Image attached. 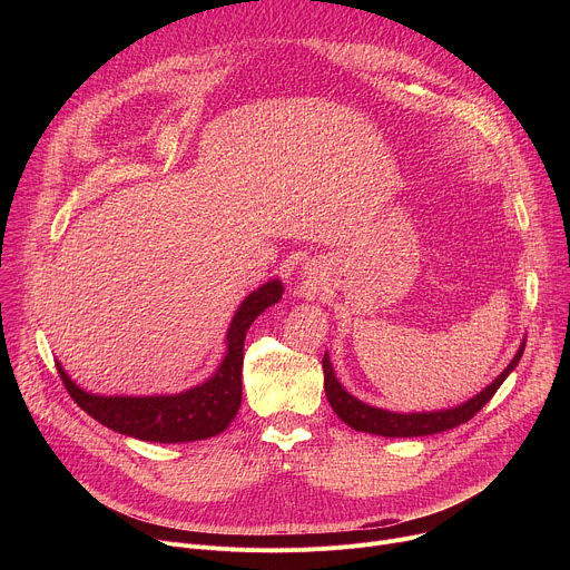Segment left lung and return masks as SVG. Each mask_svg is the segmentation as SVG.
<instances>
[{
	"label": "left lung",
	"instance_id": "1",
	"mask_svg": "<svg viewBox=\"0 0 570 570\" xmlns=\"http://www.w3.org/2000/svg\"><path fill=\"white\" fill-rule=\"evenodd\" d=\"M525 345L521 343L517 356L512 358V363L503 370V374L487 385L480 394H475L473 399L464 401L458 409L451 411H438V413H411V415H401V413H390V411H381V409H372V405L358 401L356 396H352L336 379L330 354H324L322 358V370H324V392H327V401L332 403L334 413L354 431H363V433H372V435H383V438H420V435H435L449 429H455L464 422H469L482 405L490 401L497 390L501 387V383L508 379V374L519 365L521 356H523Z\"/></svg>",
	"mask_w": 570,
	"mask_h": 570
}]
</instances>
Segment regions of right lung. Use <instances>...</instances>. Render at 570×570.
Masks as SVG:
<instances>
[{
	"label": "right lung",
	"instance_id": "obj_1",
	"mask_svg": "<svg viewBox=\"0 0 570 570\" xmlns=\"http://www.w3.org/2000/svg\"><path fill=\"white\" fill-rule=\"evenodd\" d=\"M284 286L273 279L250 293L232 317L227 332V352L216 374L187 392L171 396H99L80 390L56 363L69 396L90 417L104 426L146 442H196L223 433L240 405V367L243 341L250 324L275 302L282 299Z\"/></svg>",
	"mask_w": 570,
	"mask_h": 570
}]
</instances>
